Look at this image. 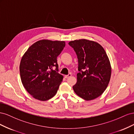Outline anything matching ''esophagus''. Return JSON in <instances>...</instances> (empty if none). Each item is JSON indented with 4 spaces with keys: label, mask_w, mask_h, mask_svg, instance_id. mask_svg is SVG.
Instances as JSON below:
<instances>
[{
    "label": "esophagus",
    "mask_w": 134,
    "mask_h": 134,
    "mask_svg": "<svg viewBox=\"0 0 134 134\" xmlns=\"http://www.w3.org/2000/svg\"><path fill=\"white\" fill-rule=\"evenodd\" d=\"M71 76V73H70V74H69L68 75H65V76H64V77H65V78H68L69 77H70Z\"/></svg>",
    "instance_id": "1"
}]
</instances>
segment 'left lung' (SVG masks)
I'll list each match as a JSON object with an SVG mask.
<instances>
[{"instance_id": "left-lung-1", "label": "left lung", "mask_w": 134, "mask_h": 134, "mask_svg": "<svg viewBox=\"0 0 134 134\" xmlns=\"http://www.w3.org/2000/svg\"><path fill=\"white\" fill-rule=\"evenodd\" d=\"M78 59L77 82L72 87L76 94L90 100L99 97L107 88L111 75V66L103 47L86 39L69 42Z\"/></svg>"}]
</instances>
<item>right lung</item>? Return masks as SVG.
Wrapping results in <instances>:
<instances>
[{
    "label": "right lung",
    "mask_w": 134,
    "mask_h": 134,
    "mask_svg": "<svg viewBox=\"0 0 134 134\" xmlns=\"http://www.w3.org/2000/svg\"><path fill=\"white\" fill-rule=\"evenodd\" d=\"M65 46V42L41 40L28 48L19 65L23 87L36 99L45 101L58 92L63 76L58 72L57 57ZM54 66L56 70L52 69Z\"/></svg>",
    "instance_id": "1"
}]
</instances>
